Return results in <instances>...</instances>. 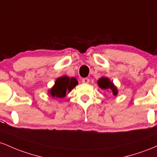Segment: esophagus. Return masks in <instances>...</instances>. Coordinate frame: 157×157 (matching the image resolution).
Returning <instances> with one entry per match:
<instances>
[{"label": "esophagus", "instance_id": "esophagus-1", "mask_svg": "<svg viewBox=\"0 0 157 157\" xmlns=\"http://www.w3.org/2000/svg\"><path fill=\"white\" fill-rule=\"evenodd\" d=\"M82 83H84V84H88L90 82V79L88 78H82Z\"/></svg>", "mask_w": 157, "mask_h": 157}]
</instances>
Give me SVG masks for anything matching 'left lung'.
Wrapping results in <instances>:
<instances>
[{"mask_svg": "<svg viewBox=\"0 0 157 157\" xmlns=\"http://www.w3.org/2000/svg\"><path fill=\"white\" fill-rule=\"evenodd\" d=\"M98 85L99 86L100 88H101L104 90H110L114 96L117 95V89L114 86L112 82H110L108 78L106 77H101L98 80Z\"/></svg>", "mask_w": 157, "mask_h": 157, "instance_id": "1", "label": "left lung"}]
</instances>
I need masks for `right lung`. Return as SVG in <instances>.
Returning a JSON list of instances; mask_svg holds the SVG:
<instances>
[{
	"instance_id": "obj_1",
	"label": "right lung",
	"mask_w": 157,
	"mask_h": 157,
	"mask_svg": "<svg viewBox=\"0 0 157 157\" xmlns=\"http://www.w3.org/2000/svg\"><path fill=\"white\" fill-rule=\"evenodd\" d=\"M78 84V82L75 78L67 76H61L57 78L55 85L50 90V93L52 97L64 98L66 96L67 91L71 90Z\"/></svg>"
}]
</instances>
